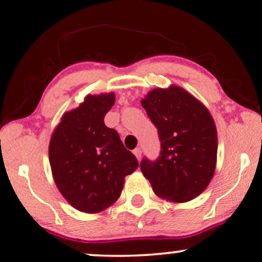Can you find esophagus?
I'll list each match as a JSON object with an SVG mask.
<instances>
[{"label":"esophagus","instance_id":"34e87169","mask_svg":"<svg viewBox=\"0 0 262 262\" xmlns=\"http://www.w3.org/2000/svg\"><path fill=\"white\" fill-rule=\"evenodd\" d=\"M134 154H135V156H136L137 159L140 160L141 159V156H142V150L140 149V148H136V149L134 150Z\"/></svg>","mask_w":262,"mask_h":262}]
</instances>
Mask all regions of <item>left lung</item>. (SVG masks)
Masks as SVG:
<instances>
[{
	"mask_svg": "<svg viewBox=\"0 0 262 262\" xmlns=\"http://www.w3.org/2000/svg\"><path fill=\"white\" fill-rule=\"evenodd\" d=\"M158 128L160 156L141 170L154 193L175 203L194 199L209 186L217 157V132L206 106L179 86L154 89L141 101Z\"/></svg>",
	"mask_w": 262,
	"mask_h": 262,
	"instance_id": "obj_1",
	"label": "left lung"
}]
</instances>
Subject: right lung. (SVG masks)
<instances>
[{
  "mask_svg": "<svg viewBox=\"0 0 262 262\" xmlns=\"http://www.w3.org/2000/svg\"><path fill=\"white\" fill-rule=\"evenodd\" d=\"M114 102V93L86 96L77 108L64 113L51 137L54 182L70 205L87 214L114 204L125 177L138 167L118 132L104 124Z\"/></svg>",
  "mask_w": 262,
  "mask_h": 262,
  "instance_id": "1",
  "label": "right lung"
}]
</instances>
